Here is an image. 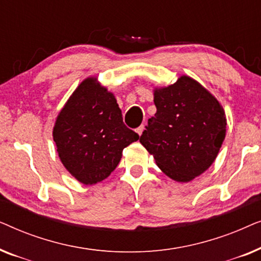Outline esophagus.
Wrapping results in <instances>:
<instances>
[{"label": "esophagus", "instance_id": "1", "mask_svg": "<svg viewBox=\"0 0 261 261\" xmlns=\"http://www.w3.org/2000/svg\"><path fill=\"white\" fill-rule=\"evenodd\" d=\"M144 129H145L144 124H141V126H139V127L137 128V129H135V132H137V133H138L139 135H141L142 132H144Z\"/></svg>", "mask_w": 261, "mask_h": 261}]
</instances>
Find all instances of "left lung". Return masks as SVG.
<instances>
[{"label": "left lung", "instance_id": "left-lung-1", "mask_svg": "<svg viewBox=\"0 0 261 261\" xmlns=\"http://www.w3.org/2000/svg\"><path fill=\"white\" fill-rule=\"evenodd\" d=\"M156 113L140 142L156 165L177 181H190L216 159L226 137V115L219 101L188 76L154 91Z\"/></svg>", "mask_w": 261, "mask_h": 261}]
</instances>
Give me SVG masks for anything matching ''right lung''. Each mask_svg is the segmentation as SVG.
Returning <instances> with one entry per match:
<instances>
[{"label":"right lung","instance_id":"obj_1","mask_svg":"<svg viewBox=\"0 0 261 261\" xmlns=\"http://www.w3.org/2000/svg\"><path fill=\"white\" fill-rule=\"evenodd\" d=\"M139 134L123 123L112 92L83 81L64 106L53 128V140L66 170L83 184L98 183L119 165L124 147Z\"/></svg>","mask_w":261,"mask_h":261}]
</instances>
